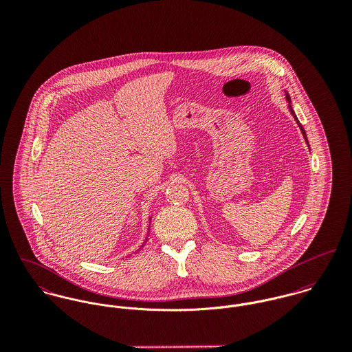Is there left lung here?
Returning a JSON list of instances; mask_svg holds the SVG:
<instances>
[{"instance_id":"1","label":"left lung","mask_w":352,"mask_h":352,"mask_svg":"<svg viewBox=\"0 0 352 352\" xmlns=\"http://www.w3.org/2000/svg\"><path fill=\"white\" fill-rule=\"evenodd\" d=\"M286 99H287V101L290 102V96H289V94L286 92ZM289 108H290V111H292V113H293V116H294V119L297 120V123H298V126H300V129H301L302 131V135H303V138H305V141H306V144L309 145V142H307V138H306V133H305V130H303V127H302L301 123H300V120H298V118H297V115L294 113V111H293V108H292V105H289Z\"/></svg>"}]
</instances>
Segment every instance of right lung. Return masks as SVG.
Returning a JSON list of instances; mask_svg holds the SVG:
<instances>
[{"instance_id":"1","label":"right lung","mask_w":352,"mask_h":352,"mask_svg":"<svg viewBox=\"0 0 352 352\" xmlns=\"http://www.w3.org/2000/svg\"><path fill=\"white\" fill-rule=\"evenodd\" d=\"M149 230H151V228H149ZM148 236H149V234H148ZM146 240H148V239H146Z\"/></svg>"}]
</instances>
